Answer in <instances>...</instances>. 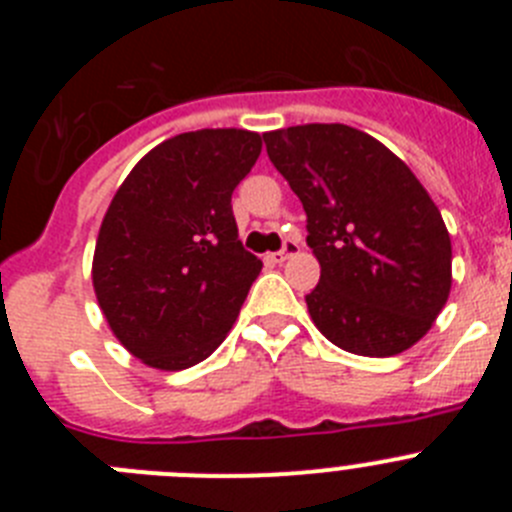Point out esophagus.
I'll list each match as a JSON object with an SVG mask.
<instances>
[{"instance_id":"obj_1","label":"esophagus","mask_w":512,"mask_h":512,"mask_svg":"<svg viewBox=\"0 0 512 512\" xmlns=\"http://www.w3.org/2000/svg\"><path fill=\"white\" fill-rule=\"evenodd\" d=\"M297 251H300V243H297L295 238H287V241H284V246H282V251L269 253V261H271V264H284V261L292 259Z\"/></svg>"}]
</instances>
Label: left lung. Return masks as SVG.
Returning <instances> with one entry per match:
<instances>
[{"mask_svg": "<svg viewBox=\"0 0 512 512\" xmlns=\"http://www.w3.org/2000/svg\"><path fill=\"white\" fill-rule=\"evenodd\" d=\"M300 197L320 282L312 323L338 348L395 356L431 330L451 292V238L405 161L341 122L264 133Z\"/></svg>", "mask_w": 512, "mask_h": 512, "instance_id": "obj_1", "label": "left lung"}]
</instances>
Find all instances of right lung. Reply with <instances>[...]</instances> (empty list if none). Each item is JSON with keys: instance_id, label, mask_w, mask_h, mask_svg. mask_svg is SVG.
<instances>
[{"instance_id": "add662e5", "label": "right lung", "mask_w": 512, "mask_h": 512, "mask_svg": "<svg viewBox=\"0 0 512 512\" xmlns=\"http://www.w3.org/2000/svg\"><path fill=\"white\" fill-rule=\"evenodd\" d=\"M259 153L251 130L174 135L112 197L94 248V295L143 364L189 369L233 328L261 261L238 241L230 197Z\"/></svg>"}]
</instances>
